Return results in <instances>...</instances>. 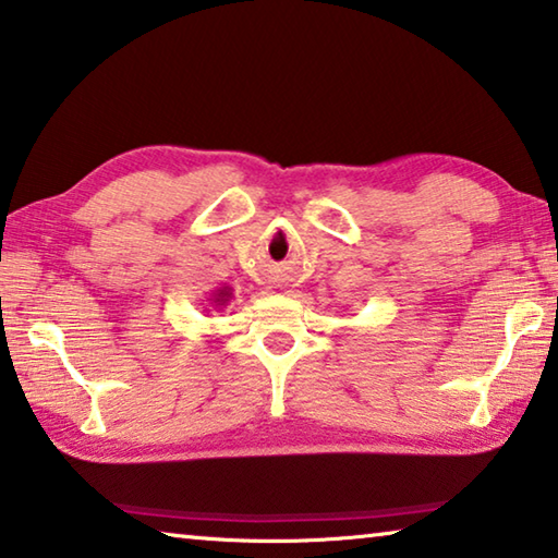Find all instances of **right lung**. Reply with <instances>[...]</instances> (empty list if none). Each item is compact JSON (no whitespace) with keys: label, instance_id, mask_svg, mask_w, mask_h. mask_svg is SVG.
Segmentation results:
<instances>
[{"label":"right lung","instance_id":"1","mask_svg":"<svg viewBox=\"0 0 558 558\" xmlns=\"http://www.w3.org/2000/svg\"><path fill=\"white\" fill-rule=\"evenodd\" d=\"M233 298V290L231 288H216L211 295H209V305L216 310V307H223V305H229V300Z\"/></svg>","mask_w":558,"mask_h":558}]
</instances>
